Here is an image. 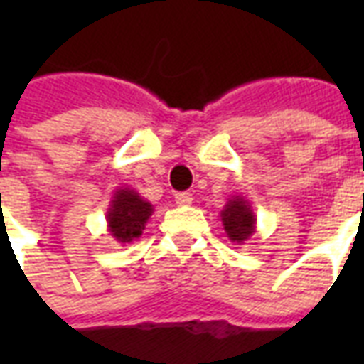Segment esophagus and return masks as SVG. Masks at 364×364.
Returning a JSON list of instances; mask_svg holds the SVG:
<instances>
[{"label": "esophagus", "mask_w": 364, "mask_h": 364, "mask_svg": "<svg viewBox=\"0 0 364 364\" xmlns=\"http://www.w3.org/2000/svg\"><path fill=\"white\" fill-rule=\"evenodd\" d=\"M177 205H191L193 204V194L191 193H177L176 194Z\"/></svg>", "instance_id": "esophagus-1"}]
</instances>
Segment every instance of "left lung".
Returning <instances> with one entry per match:
<instances>
[{
  "label": "left lung",
  "instance_id": "obj_1",
  "mask_svg": "<svg viewBox=\"0 0 364 364\" xmlns=\"http://www.w3.org/2000/svg\"><path fill=\"white\" fill-rule=\"evenodd\" d=\"M221 221L228 240L236 245L247 242L257 230V215L251 208V202L240 194H234L227 200L221 210Z\"/></svg>",
  "mask_w": 364,
  "mask_h": 364
}]
</instances>
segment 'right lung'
<instances>
[{"label": "right lung", "instance_id": "right-lung-1", "mask_svg": "<svg viewBox=\"0 0 364 364\" xmlns=\"http://www.w3.org/2000/svg\"><path fill=\"white\" fill-rule=\"evenodd\" d=\"M153 204L139 196L130 187H119L111 196L107 208V230L119 243H132L145 230L149 217L153 215Z\"/></svg>", "mask_w": 364, "mask_h": 364}]
</instances>
